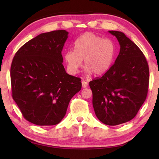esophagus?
Here are the masks:
<instances>
[{
	"instance_id": "esophagus-1",
	"label": "esophagus",
	"mask_w": 159,
	"mask_h": 159,
	"mask_svg": "<svg viewBox=\"0 0 159 159\" xmlns=\"http://www.w3.org/2000/svg\"><path fill=\"white\" fill-rule=\"evenodd\" d=\"M87 85H88V83H87L86 81H85V80H83V81H82L83 88H85V87H87Z\"/></svg>"
}]
</instances>
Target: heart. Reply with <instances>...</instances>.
<instances>
[{
  "mask_svg": "<svg viewBox=\"0 0 159 159\" xmlns=\"http://www.w3.org/2000/svg\"><path fill=\"white\" fill-rule=\"evenodd\" d=\"M115 46L109 39H102L92 33H85L76 39L74 50L64 54L67 67L72 74H75L83 64L87 73L96 76L105 74L112 65Z\"/></svg>",
  "mask_w": 159,
  "mask_h": 159,
  "instance_id": "1",
  "label": "heart"
}]
</instances>
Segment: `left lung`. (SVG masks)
<instances>
[{
	"mask_svg": "<svg viewBox=\"0 0 159 159\" xmlns=\"http://www.w3.org/2000/svg\"><path fill=\"white\" fill-rule=\"evenodd\" d=\"M120 46L113 65L102 76L89 82L96 117L104 124L116 126L136 116L146 99L149 67L146 57L124 33L109 31Z\"/></svg>",
	"mask_w": 159,
	"mask_h": 159,
	"instance_id": "obj_1",
	"label": "left lung"
}]
</instances>
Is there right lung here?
Returning <instances> with one entry per match:
<instances>
[{"mask_svg":"<svg viewBox=\"0 0 159 159\" xmlns=\"http://www.w3.org/2000/svg\"><path fill=\"white\" fill-rule=\"evenodd\" d=\"M67 38L65 30L41 33L25 43L12 61L13 99L23 117L38 126L59 124L81 89L80 78L67 74L62 64Z\"/></svg>","mask_w":159,"mask_h":159,"instance_id":"right-lung-1","label":"right lung"}]
</instances>
